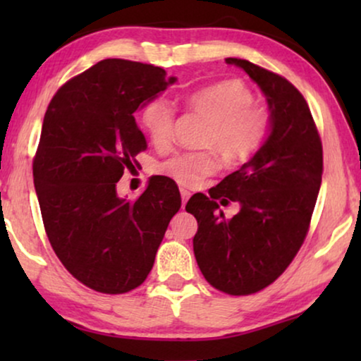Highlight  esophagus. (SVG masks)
I'll use <instances>...</instances> for the list:
<instances>
[{
	"mask_svg": "<svg viewBox=\"0 0 361 361\" xmlns=\"http://www.w3.org/2000/svg\"><path fill=\"white\" fill-rule=\"evenodd\" d=\"M180 195H182V207H184L187 204V200H189L190 192L187 189H180Z\"/></svg>",
	"mask_w": 361,
	"mask_h": 361,
	"instance_id": "34e87169",
	"label": "esophagus"
}]
</instances>
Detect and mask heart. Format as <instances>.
<instances>
[{
  "label": "heart",
  "instance_id": "heart-1",
  "mask_svg": "<svg viewBox=\"0 0 361 361\" xmlns=\"http://www.w3.org/2000/svg\"><path fill=\"white\" fill-rule=\"evenodd\" d=\"M253 92L238 78H226L192 93L187 105L209 120L202 135V146L214 147L230 164H240L253 156L269 126L268 111L253 106ZM174 121V106L164 97L152 98L141 111L142 128L157 149L171 146ZM159 169L177 184L195 187L215 174L219 161L214 151L180 152L166 159Z\"/></svg>",
  "mask_w": 361,
  "mask_h": 361
}]
</instances>
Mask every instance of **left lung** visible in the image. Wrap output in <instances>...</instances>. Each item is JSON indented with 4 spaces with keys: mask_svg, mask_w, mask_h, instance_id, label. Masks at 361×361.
Returning a JSON list of instances; mask_svg holds the SVG:
<instances>
[{
    "mask_svg": "<svg viewBox=\"0 0 361 361\" xmlns=\"http://www.w3.org/2000/svg\"><path fill=\"white\" fill-rule=\"evenodd\" d=\"M268 102V136L248 162L185 210L197 219L194 255L204 278L231 295L253 294L284 273L307 235L322 182V142L307 102L286 78L241 59ZM240 205L226 221L216 200Z\"/></svg>",
    "mask_w": 361,
    "mask_h": 361,
    "instance_id": "left-lung-1",
    "label": "left lung"
}]
</instances>
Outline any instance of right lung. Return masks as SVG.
Returning <instances> with one entry per match:
<instances>
[{
    "label": "right lung",
    "mask_w": 361,
    "mask_h": 361,
    "mask_svg": "<svg viewBox=\"0 0 361 361\" xmlns=\"http://www.w3.org/2000/svg\"><path fill=\"white\" fill-rule=\"evenodd\" d=\"M177 80L149 63L105 59L73 77L49 103L34 159V187L47 238L73 278L105 294L145 283L179 187L152 176L140 199L116 184L146 149L135 113Z\"/></svg>",
    "instance_id": "right-lung-1"
}]
</instances>
